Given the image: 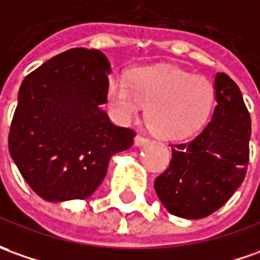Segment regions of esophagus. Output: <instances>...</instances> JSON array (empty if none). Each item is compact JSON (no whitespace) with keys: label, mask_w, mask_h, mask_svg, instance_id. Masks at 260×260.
I'll return each mask as SVG.
<instances>
[{"label":"esophagus","mask_w":260,"mask_h":260,"mask_svg":"<svg viewBox=\"0 0 260 260\" xmlns=\"http://www.w3.org/2000/svg\"><path fill=\"white\" fill-rule=\"evenodd\" d=\"M149 142H151L149 139L141 137V135H137V137H135V145H137V146H145V145H148Z\"/></svg>","instance_id":"obj_1"}]
</instances>
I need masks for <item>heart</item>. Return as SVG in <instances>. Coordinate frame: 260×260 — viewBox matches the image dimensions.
Wrapping results in <instances>:
<instances>
[{"instance_id":"1","label":"heart","mask_w":260,"mask_h":260,"mask_svg":"<svg viewBox=\"0 0 260 260\" xmlns=\"http://www.w3.org/2000/svg\"><path fill=\"white\" fill-rule=\"evenodd\" d=\"M105 100L116 122L128 123L146 108V118L160 137H189L199 131L211 115L215 89L204 77L171 67H138L129 79L109 75Z\"/></svg>"}]
</instances>
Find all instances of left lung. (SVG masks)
Instances as JSON below:
<instances>
[{"mask_svg":"<svg viewBox=\"0 0 260 260\" xmlns=\"http://www.w3.org/2000/svg\"><path fill=\"white\" fill-rule=\"evenodd\" d=\"M216 107L193 139L174 145L155 190L169 213L201 219L218 211L241 186L249 162L250 116L239 86L223 72L213 81Z\"/></svg>","mask_w":260,"mask_h":260,"instance_id":"8db88e82","label":"left lung"}]
</instances>
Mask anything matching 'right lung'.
Here are the masks:
<instances>
[{"label":"right lung","mask_w":260,"mask_h":260,"mask_svg":"<svg viewBox=\"0 0 260 260\" xmlns=\"http://www.w3.org/2000/svg\"><path fill=\"white\" fill-rule=\"evenodd\" d=\"M111 63L98 49L74 48L26 75L18 91L8 149L22 178L48 202L91 197L114 153L135 132L101 109Z\"/></svg>","instance_id":"right-lung-1"}]
</instances>
